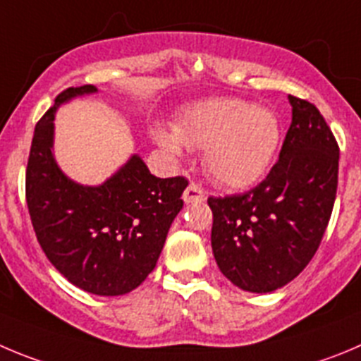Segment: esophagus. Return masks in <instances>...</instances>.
<instances>
[{
	"label": "esophagus",
	"mask_w": 361,
	"mask_h": 361,
	"mask_svg": "<svg viewBox=\"0 0 361 361\" xmlns=\"http://www.w3.org/2000/svg\"><path fill=\"white\" fill-rule=\"evenodd\" d=\"M204 197L207 196H204L203 188L197 187L196 183H190L183 192V201L187 204L188 203H201V201H204Z\"/></svg>",
	"instance_id": "esophagus-1"
}]
</instances>
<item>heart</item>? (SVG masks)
Instances as JSON below:
<instances>
[{
	"mask_svg": "<svg viewBox=\"0 0 361 361\" xmlns=\"http://www.w3.org/2000/svg\"><path fill=\"white\" fill-rule=\"evenodd\" d=\"M153 139L180 157L183 147L204 149V167L222 187L244 188L260 180L281 140L272 110L235 97L194 103L181 112L176 128L154 126Z\"/></svg>",
	"mask_w": 361,
	"mask_h": 361,
	"instance_id": "1",
	"label": "heart"
}]
</instances>
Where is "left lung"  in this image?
Segmentation results:
<instances>
[{"label": "left lung", "mask_w": 361, "mask_h": 361, "mask_svg": "<svg viewBox=\"0 0 361 361\" xmlns=\"http://www.w3.org/2000/svg\"><path fill=\"white\" fill-rule=\"evenodd\" d=\"M271 173L244 194L208 197L212 251L233 285L255 294L285 287L322 240L338 185V144L317 106L295 96Z\"/></svg>", "instance_id": "1"}]
</instances>
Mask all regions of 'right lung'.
I'll use <instances>...</instances> for the list:
<instances>
[{
	"instance_id": "right-lung-1",
	"label": "right lung",
	"mask_w": 361,
	"mask_h": 361,
	"mask_svg": "<svg viewBox=\"0 0 361 361\" xmlns=\"http://www.w3.org/2000/svg\"><path fill=\"white\" fill-rule=\"evenodd\" d=\"M94 92V85L69 87L37 123L26 203L40 247L67 281L90 294L123 295L157 265L188 181L153 176L139 154L96 187L67 178L53 154L56 109Z\"/></svg>"
}]
</instances>
